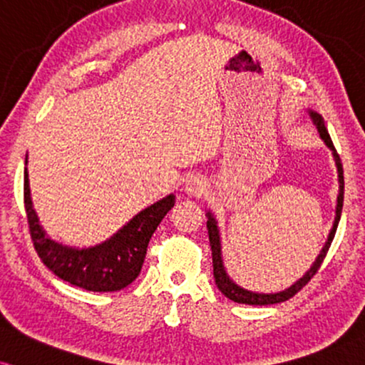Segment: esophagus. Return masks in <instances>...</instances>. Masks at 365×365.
Instances as JSON below:
<instances>
[{
  "label": "esophagus",
  "instance_id": "34e87169",
  "mask_svg": "<svg viewBox=\"0 0 365 365\" xmlns=\"http://www.w3.org/2000/svg\"><path fill=\"white\" fill-rule=\"evenodd\" d=\"M187 192H190V194H194V195H200L202 192H204V183H202V180H199V178L188 180Z\"/></svg>",
  "mask_w": 365,
  "mask_h": 365
}]
</instances>
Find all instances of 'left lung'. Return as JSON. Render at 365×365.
<instances>
[{"instance_id": "1", "label": "left lung", "mask_w": 365, "mask_h": 365, "mask_svg": "<svg viewBox=\"0 0 365 365\" xmlns=\"http://www.w3.org/2000/svg\"><path fill=\"white\" fill-rule=\"evenodd\" d=\"M309 115H311V118H313V122L316 124V129H318V133H319V135H322V139L324 140V143H327V146L333 151V158H335L336 171H338V183H340V192H338V197H336V216H335V222H333V227L330 231V236H328V241L324 243L322 253L318 255V258H316L313 267H311V269L306 272L304 277L297 280V282L291 285L289 289H285V291L277 292V294H257V292L247 291V289H241L240 285H236L230 277H227L225 265H222V258H221V240H219L217 222H216V219L212 217V214L207 212V217H209L207 219V232H209L210 250H212L214 280H216V285H217L219 291L225 294L227 299L240 302V304L267 306V304H277V302H284V301L291 299V297L296 296V294L299 292L301 289L304 287V285L314 277L316 272H318L319 267H322L324 257H327L328 250H330V245H331L333 238H335L338 221H340V216H341V207H344V185H345V183H344V166H341L340 156H338L336 149H335V146H333L330 134H328L327 127H324V124H323L322 115H318V113H314V112H309Z\"/></svg>"}]
</instances>
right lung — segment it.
Returning <instances> with one entry per match:
<instances>
[{
  "label": "right lung",
  "instance_id": "1",
  "mask_svg": "<svg viewBox=\"0 0 365 365\" xmlns=\"http://www.w3.org/2000/svg\"><path fill=\"white\" fill-rule=\"evenodd\" d=\"M24 204L34 248L47 269L59 279L86 291L115 292L139 275L149 240L175 205V195L165 197L140 210L110 240L86 250L63 247L47 238L32 207L27 168L24 173Z\"/></svg>",
  "mask_w": 365,
  "mask_h": 365
}]
</instances>
